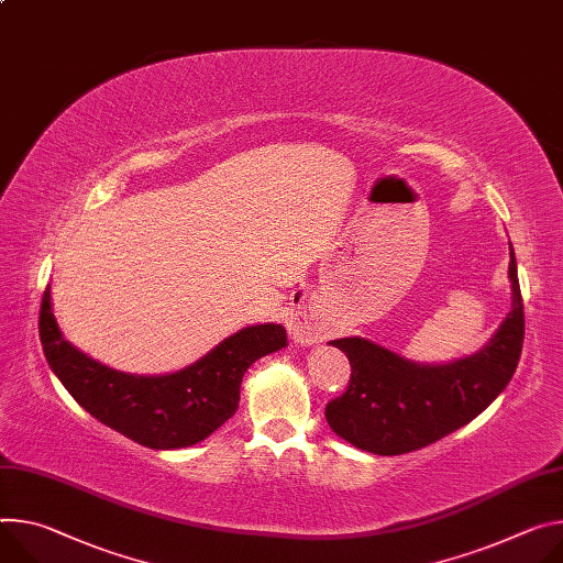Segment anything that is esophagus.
Instances as JSON below:
<instances>
[{"mask_svg":"<svg viewBox=\"0 0 563 563\" xmlns=\"http://www.w3.org/2000/svg\"><path fill=\"white\" fill-rule=\"evenodd\" d=\"M289 334L294 339V343H317L323 341L325 332H323V323H321V314L314 308H308L298 312L291 323H289Z\"/></svg>","mask_w":563,"mask_h":563,"instance_id":"1","label":"esophagus"}]
</instances>
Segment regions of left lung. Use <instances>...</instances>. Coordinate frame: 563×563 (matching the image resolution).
I'll use <instances>...</instances> for the list:
<instances>
[{"instance_id":"1","label":"left lung","mask_w":563,"mask_h":563,"mask_svg":"<svg viewBox=\"0 0 563 563\" xmlns=\"http://www.w3.org/2000/svg\"><path fill=\"white\" fill-rule=\"evenodd\" d=\"M512 310L489 343L465 360L420 366L360 336L336 339L350 362L345 393L328 401L336 435L377 455L422 449L472 422L512 379L526 334L517 258L509 246Z\"/></svg>"}]
</instances>
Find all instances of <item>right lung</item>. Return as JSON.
Returning <instances> with one entry per match:
<instances>
[{"label":"right lung","mask_w":563,"mask_h":563,"mask_svg":"<svg viewBox=\"0 0 563 563\" xmlns=\"http://www.w3.org/2000/svg\"><path fill=\"white\" fill-rule=\"evenodd\" d=\"M40 341L51 371L89 416L143 446L181 449L209 438L238 411L246 368L285 347L287 334L274 323L244 328L179 373L139 377L98 364L65 341L46 287Z\"/></svg>","instance_id":"1"}]
</instances>
